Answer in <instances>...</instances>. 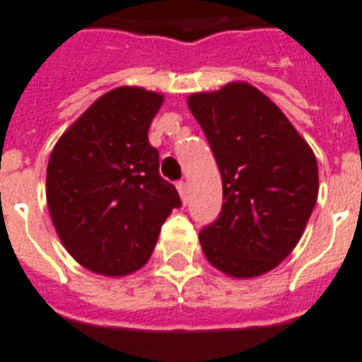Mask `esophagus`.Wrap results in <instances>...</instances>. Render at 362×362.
<instances>
[{
  "label": "esophagus",
  "mask_w": 362,
  "mask_h": 362,
  "mask_svg": "<svg viewBox=\"0 0 362 362\" xmlns=\"http://www.w3.org/2000/svg\"><path fill=\"white\" fill-rule=\"evenodd\" d=\"M176 187H178V193H180V197H182V201H184V203H187V184L186 182H178V184H176Z\"/></svg>",
  "instance_id": "34e87169"
}]
</instances>
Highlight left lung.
Returning a JSON list of instances; mask_svg holds the SVG:
<instances>
[{"label": "left lung", "instance_id": "left-lung-1", "mask_svg": "<svg viewBox=\"0 0 362 362\" xmlns=\"http://www.w3.org/2000/svg\"><path fill=\"white\" fill-rule=\"evenodd\" d=\"M223 182V206L199 233L216 269L235 278L272 270L293 252L317 201V161L308 142L257 88L231 82L193 93Z\"/></svg>", "mask_w": 362, "mask_h": 362}]
</instances>
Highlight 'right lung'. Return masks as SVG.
I'll use <instances>...</instances> for the list:
<instances>
[{
    "label": "right lung",
    "mask_w": 362,
    "mask_h": 362,
    "mask_svg": "<svg viewBox=\"0 0 362 362\" xmlns=\"http://www.w3.org/2000/svg\"><path fill=\"white\" fill-rule=\"evenodd\" d=\"M163 95L122 86L105 93L56 142L47 201L59 240L92 272L125 276L146 263L176 187L159 175L148 129Z\"/></svg>",
    "instance_id": "1"
}]
</instances>
